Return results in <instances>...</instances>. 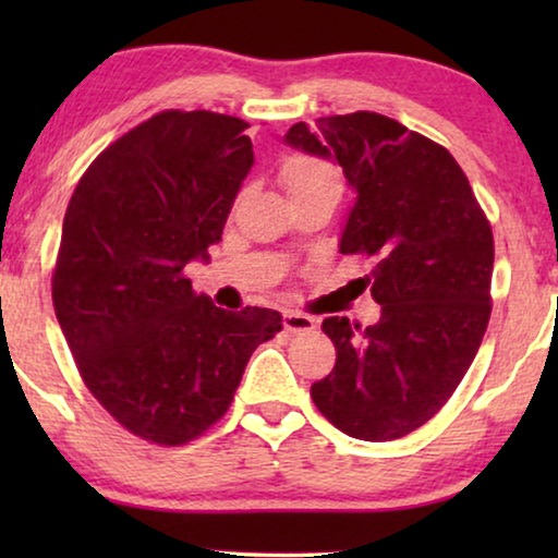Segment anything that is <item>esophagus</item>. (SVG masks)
Segmentation results:
<instances>
[{
  "label": "esophagus",
  "mask_w": 558,
  "mask_h": 558,
  "mask_svg": "<svg viewBox=\"0 0 558 558\" xmlns=\"http://www.w3.org/2000/svg\"><path fill=\"white\" fill-rule=\"evenodd\" d=\"M317 327L315 319L302 312H284V330L287 332H312Z\"/></svg>",
  "instance_id": "obj_1"
}]
</instances>
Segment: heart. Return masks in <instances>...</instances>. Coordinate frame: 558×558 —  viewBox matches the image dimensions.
<instances>
[{"instance_id": "heart-1", "label": "heart", "mask_w": 558, "mask_h": 558, "mask_svg": "<svg viewBox=\"0 0 558 558\" xmlns=\"http://www.w3.org/2000/svg\"><path fill=\"white\" fill-rule=\"evenodd\" d=\"M281 182L289 197H302L312 193H340V174L330 162L315 157H289L281 165Z\"/></svg>"}]
</instances>
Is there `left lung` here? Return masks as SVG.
I'll return each instance as SVG.
<instances>
[{
  "instance_id": "left-lung-1",
  "label": "left lung",
  "mask_w": 558,
  "mask_h": 558,
  "mask_svg": "<svg viewBox=\"0 0 558 558\" xmlns=\"http://www.w3.org/2000/svg\"><path fill=\"white\" fill-rule=\"evenodd\" d=\"M289 147L342 167L355 203L340 254L373 258L376 325L327 317L338 350L312 401L348 437L388 441L429 422L475 361L490 319L493 231L445 147L373 111L294 124Z\"/></svg>"
}]
</instances>
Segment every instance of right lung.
Wrapping results in <instances>:
<instances>
[{
    "label": "right lung",
    "mask_w": 558,
    "mask_h": 558,
    "mask_svg": "<svg viewBox=\"0 0 558 558\" xmlns=\"http://www.w3.org/2000/svg\"><path fill=\"white\" fill-rule=\"evenodd\" d=\"M246 121L162 111L94 159L68 203L52 304L88 391L155 445L201 437L231 407L254 350L281 330L264 307L195 294L254 165Z\"/></svg>",
    "instance_id": "1"
}]
</instances>
